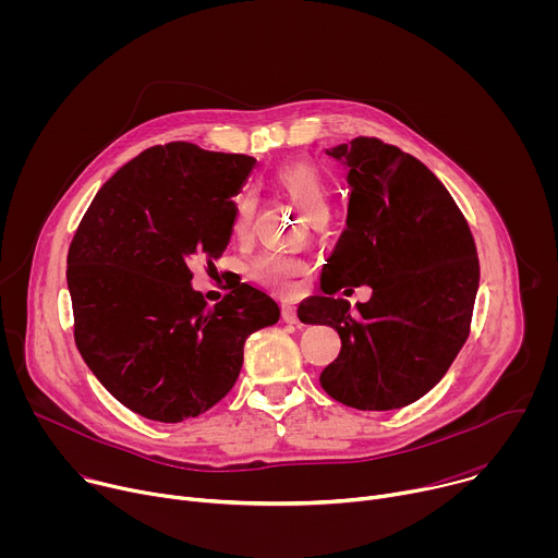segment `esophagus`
<instances>
[{
	"instance_id": "1",
	"label": "esophagus",
	"mask_w": 558,
	"mask_h": 558,
	"mask_svg": "<svg viewBox=\"0 0 558 558\" xmlns=\"http://www.w3.org/2000/svg\"><path fill=\"white\" fill-rule=\"evenodd\" d=\"M282 320L289 325H298V311L293 304H284L282 306Z\"/></svg>"
}]
</instances>
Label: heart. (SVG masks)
Listing matches in <instances>:
<instances>
[{"label": "heart", "mask_w": 558, "mask_h": 558, "mask_svg": "<svg viewBox=\"0 0 558 558\" xmlns=\"http://www.w3.org/2000/svg\"><path fill=\"white\" fill-rule=\"evenodd\" d=\"M276 183L287 192L306 218L327 216L331 205V187L323 170L311 161H291L276 170ZM254 201L252 196L238 198L231 216V233L238 241H245L252 231ZM306 271V263L287 254H265L254 260L250 274L256 282L291 295L298 291V280Z\"/></svg>", "instance_id": "heart-1"}]
</instances>
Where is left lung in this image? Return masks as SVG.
Wrapping results in <instances>:
<instances>
[{"label": "left lung", "instance_id": "obj_1", "mask_svg": "<svg viewBox=\"0 0 558 558\" xmlns=\"http://www.w3.org/2000/svg\"><path fill=\"white\" fill-rule=\"evenodd\" d=\"M327 154L349 170L347 229L323 269L325 295L300 304L298 317L340 333V355L320 375L333 400L402 409L446 375L468 340L480 258L461 209L415 156L371 136ZM347 283L374 289L357 312L332 298Z\"/></svg>", "mask_w": 558, "mask_h": 558}]
</instances>
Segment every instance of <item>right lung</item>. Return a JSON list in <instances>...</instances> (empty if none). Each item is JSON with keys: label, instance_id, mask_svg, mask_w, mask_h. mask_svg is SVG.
Returning a JSON list of instances; mask_svg holds the SVG:
<instances>
[{"label": "right lung", "instance_id": "right-lung-1", "mask_svg": "<svg viewBox=\"0 0 558 558\" xmlns=\"http://www.w3.org/2000/svg\"><path fill=\"white\" fill-rule=\"evenodd\" d=\"M254 156L168 143L141 151L95 196L68 250L74 342L97 379L141 417H198L231 390L245 340L276 325V300L243 282L207 306L194 260L222 256L233 196Z\"/></svg>", "mask_w": 558, "mask_h": 558}]
</instances>
